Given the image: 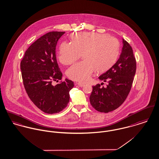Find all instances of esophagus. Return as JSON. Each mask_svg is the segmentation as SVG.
<instances>
[{"label": "esophagus", "instance_id": "obj_1", "mask_svg": "<svg viewBox=\"0 0 159 159\" xmlns=\"http://www.w3.org/2000/svg\"><path fill=\"white\" fill-rule=\"evenodd\" d=\"M76 85H78V86H79L80 87H84V84L80 83V82H79V83H76Z\"/></svg>", "mask_w": 159, "mask_h": 159}]
</instances>
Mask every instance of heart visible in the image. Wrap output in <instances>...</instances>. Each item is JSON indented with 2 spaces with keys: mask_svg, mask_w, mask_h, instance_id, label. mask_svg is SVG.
Instances as JSON below:
<instances>
[{
  "mask_svg": "<svg viewBox=\"0 0 159 159\" xmlns=\"http://www.w3.org/2000/svg\"><path fill=\"white\" fill-rule=\"evenodd\" d=\"M71 43L60 46L58 60L65 65L77 60L82 53L84 60L75 63L66 72L73 80L85 82L96 70L104 71L116 61L120 51L118 39L111 35L95 32H82L71 36Z\"/></svg>",
  "mask_w": 159,
  "mask_h": 159,
  "instance_id": "1",
  "label": "heart"
}]
</instances>
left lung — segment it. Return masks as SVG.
Instances as JSON below:
<instances>
[{"label":"left lung","mask_w":159,"mask_h":159,"mask_svg":"<svg viewBox=\"0 0 159 159\" xmlns=\"http://www.w3.org/2000/svg\"><path fill=\"white\" fill-rule=\"evenodd\" d=\"M123 42L122 52L118 61L99 77L108 85L105 88L100 84L93 86L89 96L91 105L102 113L110 112L121 106L132 88L137 69L136 59L129 43L124 39Z\"/></svg>","instance_id":"1"}]
</instances>
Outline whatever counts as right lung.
I'll use <instances>...</instances> for the list:
<instances>
[{"instance_id": "obj_1", "label": "right lung", "mask_w": 159, "mask_h": 159, "mask_svg": "<svg viewBox=\"0 0 159 159\" xmlns=\"http://www.w3.org/2000/svg\"><path fill=\"white\" fill-rule=\"evenodd\" d=\"M65 32H50L41 36L25 51L20 61L23 84L30 100L39 109L49 114L62 111L70 101L74 82L66 79L56 85L52 82L62 79L55 49Z\"/></svg>"}]
</instances>
